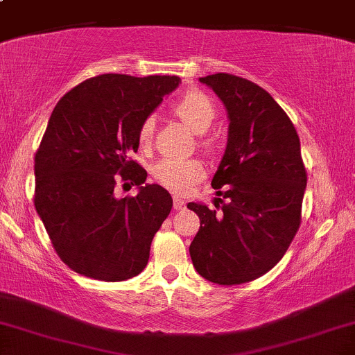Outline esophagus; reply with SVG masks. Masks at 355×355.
Wrapping results in <instances>:
<instances>
[{
    "mask_svg": "<svg viewBox=\"0 0 355 355\" xmlns=\"http://www.w3.org/2000/svg\"><path fill=\"white\" fill-rule=\"evenodd\" d=\"M173 209L175 210H183L185 209V202L180 197H173Z\"/></svg>",
    "mask_w": 355,
    "mask_h": 355,
    "instance_id": "obj_1",
    "label": "esophagus"
}]
</instances>
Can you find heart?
Returning a JSON list of instances; mask_svg holds the SVG:
<instances>
[{
	"label": "heart",
	"mask_w": 355,
	"mask_h": 355,
	"mask_svg": "<svg viewBox=\"0 0 355 355\" xmlns=\"http://www.w3.org/2000/svg\"><path fill=\"white\" fill-rule=\"evenodd\" d=\"M173 112L195 133H205L215 118V107L211 100L202 92H189L175 103ZM155 118L146 116L140 126L138 138L141 145L152 141ZM153 177L166 189L178 191L190 190L203 177V166L197 160H177V158H162L152 168Z\"/></svg>",
	"instance_id": "b5f03b06"
}]
</instances>
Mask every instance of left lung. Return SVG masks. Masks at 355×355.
Instances as JSON below:
<instances>
[{
  "instance_id": "left-lung-1",
  "label": "left lung",
  "mask_w": 355,
  "mask_h": 355,
  "mask_svg": "<svg viewBox=\"0 0 355 355\" xmlns=\"http://www.w3.org/2000/svg\"><path fill=\"white\" fill-rule=\"evenodd\" d=\"M198 81L214 89L229 118L225 152L211 178L227 203L220 211L200 202L187 205L200 218L191 262L214 284L250 282L282 259L300 225L307 185L300 140L291 118L259 85L229 73Z\"/></svg>"
}]
</instances>
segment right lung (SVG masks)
Here are the masks:
<instances>
[{
  "label": "right lung",
  "instance_id": "obj_1",
  "mask_svg": "<svg viewBox=\"0 0 355 355\" xmlns=\"http://www.w3.org/2000/svg\"><path fill=\"white\" fill-rule=\"evenodd\" d=\"M180 83L178 76L100 75L56 103L35 157V207L60 259L76 274L121 282L148 263L153 235L172 195L128 155L146 116ZM137 185L114 197L116 173Z\"/></svg>",
  "mask_w": 355,
  "mask_h": 355
}]
</instances>
